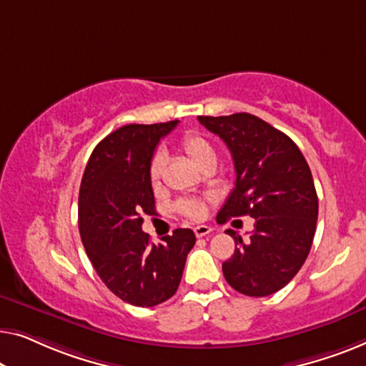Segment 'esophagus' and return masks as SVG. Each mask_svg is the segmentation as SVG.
Listing matches in <instances>:
<instances>
[{
	"instance_id": "34e87169",
	"label": "esophagus",
	"mask_w": 366,
	"mask_h": 366,
	"mask_svg": "<svg viewBox=\"0 0 366 366\" xmlns=\"http://www.w3.org/2000/svg\"><path fill=\"white\" fill-rule=\"evenodd\" d=\"M210 232H212V227H210V225H197V227H194V234L197 237H205Z\"/></svg>"
}]
</instances>
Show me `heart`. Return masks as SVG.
<instances>
[{
  "label": "heart",
  "instance_id": "heart-1",
  "mask_svg": "<svg viewBox=\"0 0 366 366\" xmlns=\"http://www.w3.org/2000/svg\"><path fill=\"white\" fill-rule=\"evenodd\" d=\"M179 147L181 151L190 159V162L195 164L199 169L205 166L207 162H215V152L214 147L210 146L207 139L200 136L197 132H187L184 134L181 142H179ZM164 169V157L162 154H156L152 157L151 166H149V177H151L152 185H157L161 181ZM177 210L182 215L189 219H202L205 215V210H207V205H205V200L202 199H182L177 202Z\"/></svg>",
  "mask_w": 366,
  "mask_h": 366
}]
</instances>
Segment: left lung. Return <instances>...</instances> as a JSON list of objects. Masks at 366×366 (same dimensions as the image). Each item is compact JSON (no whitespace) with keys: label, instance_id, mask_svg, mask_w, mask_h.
I'll return each instance as SVG.
<instances>
[{"label":"left lung","instance_id":"left-lung-1","mask_svg":"<svg viewBox=\"0 0 366 366\" xmlns=\"http://www.w3.org/2000/svg\"><path fill=\"white\" fill-rule=\"evenodd\" d=\"M199 122L227 144L234 159L235 187L217 220L255 219L247 240L227 232L235 250L222 264L225 280L244 295H272L297 275L312 249L318 199L310 167L287 134L249 112L199 116Z\"/></svg>","mask_w":366,"mask_h":366}]
</instances>
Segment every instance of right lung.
Listing matches in <instances>:
<instances>
[{
    "mask_svg": "<svg viewBox=\"0 0 366 366\" xmlns=\"http://www.w3.org/2000/svg\"><path fill=\"white\" fill-rule=\"evenodd\" d=\"M177 126L127 124L102 139L87 161L79 189V234L86 254L109 290L131 305L154 307L177 292L190 229L162 244L142 232L144 214H156L149 166L159 141Z\"/></svg>",
    "mask_w": 366,
    "mask_h": 366,
    "instance_id": "add662e5",
    "label": "right lung"
}]
</instances>
